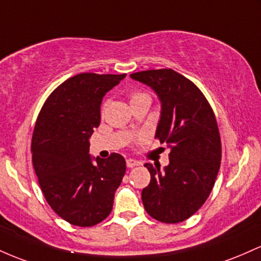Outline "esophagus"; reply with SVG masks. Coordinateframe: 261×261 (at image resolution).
I'll list each match as a JSON object with an SVG mask.
<instances>
[{
    "instance_id": "obj_1",
    "label": "esophagus",
    "mask_w": 261,
    "mask_h": 261,
    "mask_svg": "<svg viewBox=\"0 0 261 261\" xmlns=\"http://www.w3.org/2000/svg\"><path fill=\"white\" fill-rule=\"evenodd\" d=\"M140 165V162H138V160L136 159H127V166L128 168H134V166H138Z\"/></svg>"
}]
</instances>
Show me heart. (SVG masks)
Segmentation results:
<instances>
[{"label": "heart", "instance_id": "obj_1", "mask_svg": "<svg viewBox=\"0 0 261 261\" xmlns=\"http://www.w3.org/2000/svg\"><path fill=\"white\" fill-rule=\"evenodd\" d=\"M129 98H130V102H133V101H137V99H140V98H150V96H149L148 93L142 92V91H133L129 95ZM105 107H106V105H103V106H102V113H103Z\"/></svg>", "mask_w": 261, "mask_h": 261}]
</instances>
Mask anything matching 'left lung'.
<instances>
[{
  "mask_svg": "<svg viewBox=\"0 0 261 261\" xmlns=\"http://www.w3.org/2000/svg\"><path fill=\"white\" fill-rule=\"evenodd\" d=\"M130 77L150 86L162 101L155 139L170 148V164L146 163L150 182L142 200L150 217L180 223L201 208L215 186L222 144L215 112L191 80L171 69L146 70Z\"/></svg>",
  "mask_w": 261,
  "mask_h": 261,
  "instance_id": "8db88e82",
  "label": "left lung"
}]
</instances>
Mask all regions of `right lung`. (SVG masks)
<instances>
[{"label":"right lung","instance_id":"right-lung-1","mask_svg":"<svg viewBox=\"0 0 261 261\" xmlns=\"http://www.w3.org/2000/svg\"><path fill=\"white\" fill-rule=\"evenodd\" d=\"M125 74L83 72L53 91L38 115L32 137V163L49 206L77 227H92L108 217L115 191L125 174V160L89 155V138L101 121V102Z\"/></svg>","mask_w":261,"mask_h":261}]
</instances>
